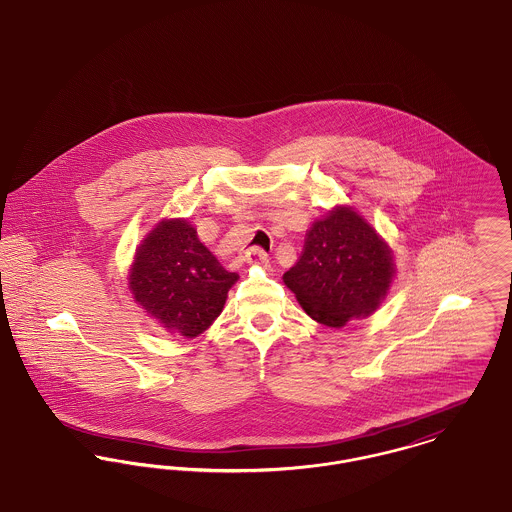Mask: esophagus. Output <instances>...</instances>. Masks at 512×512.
<instances>
[{
  "instance_id": "esophagus-1",
  "label": "esophagus",
  "mask_w": 512,
  "mask_h": 512,
  "mask_svg": "<svg viewBox=\"0 0 512 512\" xmlns=\"http://www.w3.org/2000/svg\"><path fill=\"white\" fill-rule=\"evenodd\" d=\"M245 261L251 263V265H267L269 263V255L261 247H249L245 251Z\"/></svg>"
}]
</instances>
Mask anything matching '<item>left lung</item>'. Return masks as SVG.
I'll list each match as a JSON object with an SVG mask.
<instances>
[{"label": "left lung", "mask_w": 512, "mask_h": 512, "mask_svg": "<svg viewBox=\"0 0 512 512\" xmlns=\"http://www.w3.org/2000/svg\"><path fill=\"white\" fill-rule=\"evenodd\" d=\"M394 276L388 245L351 208H335L315 222L284 284L300 306L327 327L370 315Z\"/></svg>", "instance_id": "left-lung-1"}]
</instances>
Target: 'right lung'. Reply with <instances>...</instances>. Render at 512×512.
Returning a JSON list of instances; mask_svg holds the SVG:
<instances>
[{
	"label": "right lung",
	"mask_w": 512,
	"mask_h": 512,
	"mask_svg": "<svg viewBox=\"0 0 512 512\" xmlns=\"http://www.w3.org/2000/svg\"><path fill=\"white\" fill-rule=\"evenodd\" d=\"M185 220H165L140 245L130 269L134 300L171 333L197 337L226 304L236 282Z\"/></svg>",
	"instance_id": "right-lung-1"
}]
</instances>
